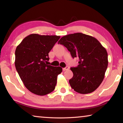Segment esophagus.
<instances>
[{
	"instance_id": "1",
	"label": "esophagus",
	"mask_w": 123,
	"mask_h": 123,
	"mask_svg": "<svg viewBox=\"0 0 123 123\" xmlns=\"http://www.w3.org/2000/svg\"><path fill=\"white\" fill-rule=\"evenodd\" d=\"M69 69V67L67 66V67H66L65 68H63V71H66V70H68Z\"/></svg>"
}]
</instances>
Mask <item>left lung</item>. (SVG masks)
<instances>
[{
	"label": "left lung",
	"instance_id": "8db88e82",
	"mask_svg": "<svg viewBox=\"0 0 123 123\" xmlns=\"http://www.w3.org/2000/svg\"><path fill=\"white\" fill-rule=\"evenodd\" d=\"M58 43L70 51L73 58L79 59V65L71 67L73 76L69 80L72 88L81 94L94 91L103 81L108 66L106 49L97 39L82 33L64 36Z\"/></svg>",
	"mask_w": 123,
	"mask_h": 123
}]
</instances>
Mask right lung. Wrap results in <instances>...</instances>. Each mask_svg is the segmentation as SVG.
<instances>
[{
    "mask_svg": "<svg viewBox=\"0 0 123 123\" xmlns=\"http://www.w3.org/2000/svg\"><path fill=\"white\" fill-rule=\"evenodd\" d=\"M56 35H29L16 48L15 67L24 86L31 92L45 95L53 92L60 67L48 65V54L60 39Z\"/></svg>",
    "mask_w": 123,
    "mask_h": 123,
    "instance_id": "1",
    "label": "right lung"
}]
</instances>
